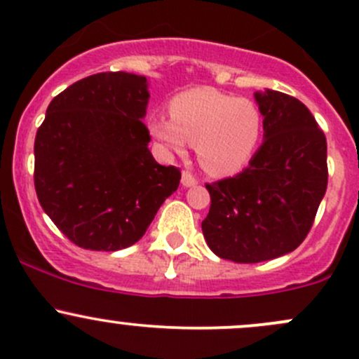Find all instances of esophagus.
Listing matches in <instances>:
<instances>
[{
	"label": "esophagus",
	"mask_w": 359,
	"mask_h": 359,
	"mask_svg": "<svg viewBox=\"0 0 359 359\" xmlns=\"http://www.w3.org/2000/svg\"><path fill=\"white\" fill-rule=\"evenodd\" d=\"M196 183H198V181H196V178H195L194 175H191V172H188V171H183V175H181V184H183L184 188L195 187Z\"/></svg>",
	"instance_id": "obj_1"
}]
</instances>
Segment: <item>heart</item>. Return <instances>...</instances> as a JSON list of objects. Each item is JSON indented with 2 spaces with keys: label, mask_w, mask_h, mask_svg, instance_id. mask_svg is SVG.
<instances>
[{
  "label": "heart",
  "mask_w": 359,
  "mask_h": 359,
  "mask_svg": "<svg viewBox=\"0 0 359 359\" xmlns=\"http://www.w3.org/2000/svg\"><path fill=\"white\" fill-rule=\"evenodd\" d=\"M171 118L149 119V132L165 149L183 154L195 144L198 163L212 176H233L255 156L264 130L260 107L210 87L190 88L169 101Z\"/></svg>",
  "instance_id": "b5f03b06"
}]
</instances>
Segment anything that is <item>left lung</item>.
<instances>
[{
	"instance_id": "left-lung-1",
	"label": "left lung",
	"mask_w": 359,
	"mask_h": 359,
	"mask_svg": "<svg viewBox=\"0 0 359 359\" xmlns=\"http://www.w3.org/2000/svg\"><path fill=\"white\" fill-rule=\"evenodd\" d=\"M264 144L240 175L205 184L210 209L202 222L212 252L236 264H257L302 245L327 190V140L296 97L255 92Z\"/></svg>"
}]
</instances>
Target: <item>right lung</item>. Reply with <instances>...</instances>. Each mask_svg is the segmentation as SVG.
Here are the masks:
<instances>
[{
	"label": "right lung",
	"instance_id": "add662e5",
	"mask_svg": "<svg viewBox=\"0 0 359 359\" xmlns=\"http://www.w3.org/2000/svg\"><path fill=\"white\" fill-rule=\"evenodd\" d=\"M149 82L125 72L90 75L53 99L34 144L37 198L72 243L95 252L128 248L178 190L180 169L156 163Z\"/></svg>",
	"mask_w": 359,
	"mask_h": 359
}]
</instances>
